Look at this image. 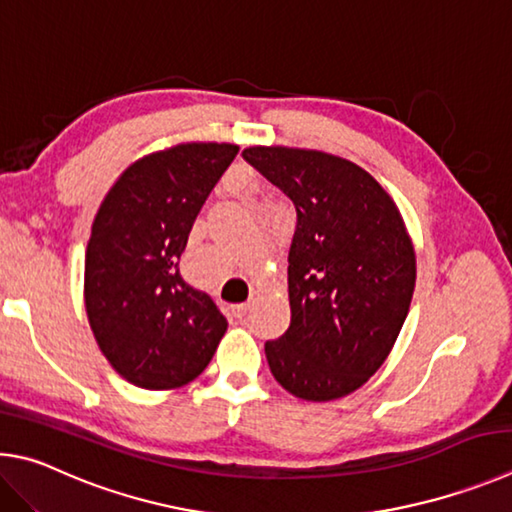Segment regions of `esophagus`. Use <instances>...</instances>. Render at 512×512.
Masks as SVG:
<instances>
[{
	"mask_svg": "<svg viewBox=\"0 0 512 512\" xmlns=\"http://www.w3.org/2000/svg\"><path fill=\"white\" fill-rule=\"evenodd\" d=\"M247 310H249V303H238V306H231V315L236 319H245Z\"/></svg>",
	"mask_w": 512,
	"mask_h": 512,
	"instance_id": "obj_1",
	"label": "esophagus"
}]
</instances>
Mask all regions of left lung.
<instances>
[{
	"mask_svg": "<svg viewBox=\"0 0 512 512\" xmlns=\"http://www.w3.org/2000/svg\"><path fill=\"white\" fill-rule=\"evenodd\" d=\"M251 166L294 202L292 321L265 344L272 375L310 402L344 398L387 360L416 288V251L391 195L353 161L251 146Z\"/></svg>",
	"mask_w": 512,
	"mask_h": 512,
	"instance_id": "1",
	"label": "left lung"
}]
</instances>
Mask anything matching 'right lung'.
I'll use <instances>...</instances> for the list:
<instances>
[{
	"label": "right lung",
	"mask_w": 512,
	"mask_h": 512,
	"mask_svg": "<svg viewBox=\"0 0 512 512\" xmlns=\"http://www.w3.org/2000/svg\"><path fill=\"white\" fill-rule=\"evenodd\" d=\"M233 143H179L123 170L101 202L85 254V310L101 353L134 387L164 391L200 375L227 333L209 294L179 274Z\"/></svg>",
	"instance_id": "right-lung-1"
}]
</instances>
